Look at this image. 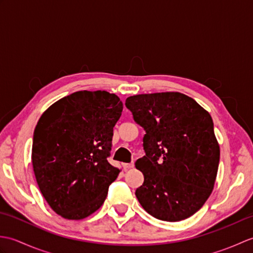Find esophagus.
Segmentation results:
<instances>
[{
	"instance_id": "1",
	"label": "esophagus",
	"mask_w": 253,
	"mask_h": 253,
	"mask_svg": "<svg viewBox=\"0 0 253 253\" xmlns=\"http://www.w3.org/2000/svg\"><path fill=\"white\" fill-rule=\"evenodd\" d=\"M133 166H135V164H133V162H131V163H123V168L125 169H132Z\"/></svg>"
}]
</instances>
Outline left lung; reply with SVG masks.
Segmentation results:
<instances>
[{"mask_svg": "<svg viewBox=\"0 0 253 253\" xmlns=\"http://www.w3.org/2000/svg\"><path fill=\"white\" fill-rule=\"evenodd\" d=\"M146 135V155L136 169L144 176L136 197L150 215L178 222L199 211L215 184L219 146L209 112L179 92L137 94L126 99Z\"/></svg>", "mask_w": 253, "mask_h": 253, "instance_id": "left-lung-1", "label": "left lung"}]
</instances>
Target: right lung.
Listing matches in <instances>:
<instances>
[{
	"instance_id": "1",
	"label": "right lung",
	"mask_w": 253,
	"mask_h": 253,
	"mask_svg": "<svg viewBox=\"0 0 253 253\" xmlns=\"http://www.w3.org/2000/svg\"><path fill=\"white\" fill-rule=\"evenodd\" d=\"M122 111L116 94L84 90L56 101L39 118L32 168L42 196L58 215L83 219L105 201L121 171L107 158Z\"/></svg>"
}]
</instances>
